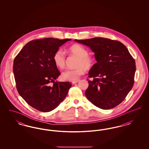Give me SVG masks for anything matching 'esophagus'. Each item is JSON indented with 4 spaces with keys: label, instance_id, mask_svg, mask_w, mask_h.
Returning <instances> with one entry per match:
<instances>
[{
    "label": "esophagus",
    "instance_id": "obj_1",
    "mask_svg": "<svg viewBox=\"0 0 149 149\" xmlns=\"http://www.w3.org/2000/svg\"><path fill=\"white\" fill-rule=\"evenodd\" d=\"M79 80H77L72 81V84H76V83H77L78 82H79Z\"/></svg>",
    "mask_w": 149,
    "mask_h": 149
}]
</instances>
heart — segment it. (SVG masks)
I'll use <instances>...</instances> for the list:
<instances>
[{
    "label": "heart",
    "mask_w": 149,
    "mask_h": 149,
    "mask_svg": "<svg viewBox=\"0 0 149 149\" xmlns=\"http://www.w3.org/2000/svg\"><path fill=\"white\" fill-rule=\"evenodd\" d=\"M68 52L75 56L78 59L76 64L78 67L75 69H70L64 71L61 74V78L64 80L75 81L83 75L86 70L91 69L95 64V58L88 55V50L79 44H74L68 49ZM65 54L61 49L55 52L53 60L57 67L60 69H64L65 66Z\"/></svg>",
    "instance_id": "obj_1"
}]
</instances>
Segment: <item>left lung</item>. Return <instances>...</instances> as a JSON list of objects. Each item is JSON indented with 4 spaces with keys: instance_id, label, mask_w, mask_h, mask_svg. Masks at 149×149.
I'll use <instances>...</instances> for the list:
<instances>
[{
    "instance_id": "obj_1",
    "label": "left lung",
    "mask_w": 149,
    "mask_h": 149,
    "mask_svg": "<svg viewBox=\"0 0 149 149\" xmlns=\"http://www.w3.org/2000/svg\"><path fill=\"white\" fill-rule=\"evenodd\" d=\"M90 48L97 63L89 71L88 99L95 106L109 109L125 99L134 83L135 61L127 47L117 41L103 37L74 40Z\"/></svg>"
}]
</instances>
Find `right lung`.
<instances>
[{
  "label": "right lung",
  "mask_w": 149,
  "mask_h": 149,
  "mask_svg": "<svg viewBox=\"0 0 149 149\" xmlns=\"http://www.w3.org/2000/svg\"><path fill=\"white\" fill-rule=\"evenodd\" d=\"M71 40L51 37L33 40L14 58L13 71L18 93L29 106L40 111L48 112L55 109L71 88L70 82L55 81L60 72L53 60L59 47Z\"/></svg>",
  "instance_id": "add662e5"
}]
</instances>
